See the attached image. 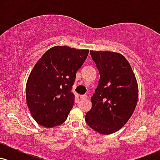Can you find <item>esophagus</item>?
Returning a JSON list of instances; mask_svg holds the SVG:
<instances>
[{
    "mask_svg": "<svg viewBox=\"0 0 160 160\" xmlns=\"http://www.w3.org/2000/svg\"><path fill=\"white\" fill-rule=\"evenodd\" d=\"M80 99H82V100H85V99L87 98V95H80Z\"/></svg>",
    "mask_w": 160,
    "mask_h": 160,
    "instance_id": "34e87169",
    "label": "esophagus"
}]
</instances>
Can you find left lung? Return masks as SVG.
I'll return each mask as SVG.
<instances>
[{
    "label": "left lung",
    "instance_id": "obj_1",
    "mask_svg": "<svg viewBox=\"0 0 160 160\" xmlns=\"http://www.w3.org/2000/svg\"><path fill=\"white\" fill-rule=\"evenodd\" d=\"M100 79L86 114L89 127L102 135L114 133L124 126L137 105L138 87L131 66L118 52L90 51Z\"/></svg>",
    "mask_w": 160,
    "mask_h": 160
}]
</instances>
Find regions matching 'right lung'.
<instances>
[{
    "label": "right lung",
    "mask_w": 160,
    "mask_h": 160,
    "mask_svg": "<svg viewBox=\"0 0 160 160\" xmlns=\"http://www.w3.org/2000/svg\"><path fill=\"white\" fill-rule=\"evenodd\" d=\"M89 53L88 49L52 47L38 60L27 80V105L34 120L52 128L67 120L74 104L71 92L77 71Z\"/></svg>",
    "instance_id": "right-lung-1"
}]
</instances>
